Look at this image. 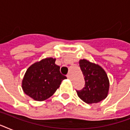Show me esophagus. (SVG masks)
<instances>
[{"mask_svg": "<svg viewBox=\"0 0 130 130\" xmlns=\"http://www.w3.org/2000/svg\"><path fill=\"white\" fill-rule=\"evenodd\" d=\"M67 77L68 78V79H71V75H70L69 73H68V74L67 75Z\"/></svg>", "mask_w": 130, "mask_h": 130, "instance_id": "obj_1", "label": "esophagus"}]
</instances>
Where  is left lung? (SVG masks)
<instances>
[{"instance_id":"1","label":"left lung","mask_w":130,"mask_h":130,"mask_svg":"<svg viewBox=\"0 0 130 130\" xmlns=\"http://www.w3.org/2000/svg\"><path fill=\"white\" fill-rule=\"evenodd\" d=\"M84 76L85 87L76 90L77 96L87 104L97 103L107 96L109 90V78L105 71L99 65L86 59L79 61Z\"/></svg>"}]
</instances>
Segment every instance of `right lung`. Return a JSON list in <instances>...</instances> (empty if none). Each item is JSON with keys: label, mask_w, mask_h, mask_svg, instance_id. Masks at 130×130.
<instances>
[{"label": "right lung", "mask_w": 130, "mask_h": 130, "mask_svg": "<svg viewBox=\"0 0 130 130\" xmlns=\"http://www.w3.org/2000/svg\"><path fill=\"white\" fill-rule=\"evenodd\" d=\"M56 59L46 58L34 63L27 69L22 80L23 92L31 99L43 101L56 92L67 77L60 72Z\"/></svg>", "instance_id": "1"}]
</instances>
